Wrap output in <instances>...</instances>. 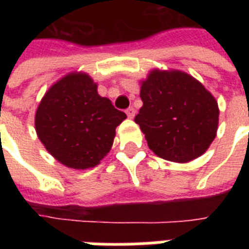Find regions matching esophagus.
Segmentation results:
<instances>
[{"label":"esophagus","instance_id":"esophagus-1","mask_svg":"<svg viewBox=\"0 0 249 249\" xmlns=\"http://www.w3.org/2000/svg\"><path fill=\"white\" fill-rule=\"evenodd\" d=\"M125 112H126V115H128L129 119H133V117H134V115H136V109L133 108V107H129V108L126 109Z\"/></svg>","mask_w":249,"mask_h":249}]
</instances>
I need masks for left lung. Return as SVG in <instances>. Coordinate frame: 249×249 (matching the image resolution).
I'll return each instance as SVG.
<instances>
[{
  "label": "left lung",
  "mask_w": 249,
  "mask_h": 249,
  "mask_svg": "<svg viewBox=\"0 0 249 249\" xmlns=\"http://www.w3.org/2000/svg\"><path fill=\"white\" fill-rule=\"evenodd\" d=\"M140 95L143 106L134 121L155 155L189 163L208 150L220 109L200 81L183 71L154 68L141 81Z\"/></svg>",
  "instance_id": "1"
}]
</instances>
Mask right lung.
Wrapping results in <instances>:
<instances>
[{
    "label": "right lung",
    "instance_id": "right-lung-1",
    "mask_svg": "<svg viewBox=\"0 0 249 249\" xmlns=\"http://www.w3.org/2000/svg\"><path fill=\"white\" fill-rule=\"evenodd\" d=\"M97 89L88 73L70 72L49 88L36 109L38 140L54 159L72 169L101 163L112 147L116 126L126 119Z\"/></svg>",
    "mask_w": 249,
    "mask_h": 249
}]
</instances>
